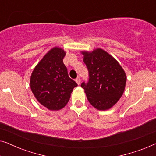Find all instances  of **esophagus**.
Returning <instances> with one entry per match:
<instances>
[{"label":"esophagus","mask_w":156,"mask_h":156,"mask_svg":"<svg viewBox=\"0 0 156 156\" xmlns=\"http://www.w3.org/2000/svg\"><path fill=\"white\" fill-rule=\"evenodd\" d=\"M75 81H76V84H77L78 85H80V82H81V80H80V77H78L75 80Z\"/></svg>","instance_id":"1"}]
</instances>
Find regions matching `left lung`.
I'll list each match as a JSON object with an SVG mask.
<instances>
[{
    "mask_svg": "<svg viewBox=\"0 0 156 156\" xmlns=\"http://www.w3.org/2000/svg\"><path fill=\"white\" fill-rule=\"evenodd\" d=\"M89 71V81L82 82L87 99L98 110L112 108L123 95L126 76L119 63L102 49L82 52Z\"/></svg>",
    "mask_w": 156,
    "mask_h": 156,
    "instance_id": "1",
    "label": "left lung"
}]
</instances>
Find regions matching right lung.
<instances>
[{"label": "right lung", "instance_id": "obj_1", "mask_svg": "<svg viewBox=\"0 0 156 156\" xmlns=\"http://www.w3.org/2000/svg\"><path fill=\"white\" fill-rule=\"evenodd\" d=\"M66 53L63 49H51L34 69L30 88L36 99L49 110L65 107L77 84L69 78L63 63Z\"/></svg>", "mask_w": 156, "mask_h": 156}]
</instances>
